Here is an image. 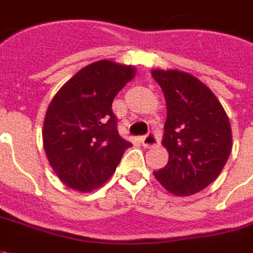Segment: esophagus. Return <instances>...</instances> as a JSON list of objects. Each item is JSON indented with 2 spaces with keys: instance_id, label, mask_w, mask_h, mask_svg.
<instances>
[{
  "instance_id": "1",
  "label": "esophagus",
  "mask_w": 253,
  "mask_h": 253,
  "mask_svg": "<svg viewBox=\"0 0 253 253\" xmlns=\"http://www.w3.org/2000/svg\"><path fill=\"white\" fill-rule=\"evenodd\" d=\"M160 142V138L153 134V132H150L148 135H145V137L141 138V143H142L145 148H153L156 145H159Z\"/></svg>"
}]
</instances>
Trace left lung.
Instances as JSON below:
<instances>
[{
  "label": "left lung",
  "instance_id": "1",
  "mask_svg": "<svg viewBox=\"0 0 253 253\" xmlns=\"http://www.w3.org/2000/svg\"><path fill=\"white\" fill-rule=\"evenodd\" d=\"M167 101L163 146L168 164L156 179L177 196L194 195L215 180L232 150L229 118L215 94L180 70H152Z\"/></svg>",
  "mask_w": 253,
  "mask_h": 253
}]
</instances>
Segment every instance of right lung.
I'll return each instance as SVG.
<instances>
[{
    "mask_svg": "<svg viewBox=\"0 0 253 253\" xmlns=\"http://www.w3.org/2000/svg\"><path fill=\"white\" fill-rule=\"evenodd\" d=\"M134 76V66L103 59L76 73L52 97L43 123V146L67 187L81 192L99 188L132 146L118 132L112 101Z\"/></svg>",
    "mask_w": 253,
    "mask_h": 253,
    "instance_id": "1",
    "label": "right lung"
}]
</instances>
